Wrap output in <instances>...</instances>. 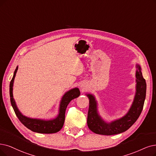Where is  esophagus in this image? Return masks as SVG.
Wrapping results in <instances>:
<instances>
[{"instance_id":"obj_1","label":"esophagus","mask_w":156,"mask_h":156,"mask_svg":"<svg viewBox=\"0 0 156 156\" xmlns=\"http://www.w3.org/2000/svg\"><path fill=\"white\" fill-rule=\"evenodd\" d=\"M84 85H83V84H82L81 86H80V88H84Z\"/></svg>"}]
</instances>
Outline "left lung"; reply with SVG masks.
<instances>
[{
	"label": "left lung",
	"mask_w": 156,
	"mask_h": 156,
	"mask_svg": "<svg viewBox=\"0 0 156 156\" xmlns=\"http://www.w3.org/2000/svg\"><path fill=\"white\" fill-rule=\"evenodd\" d=\"M136 84L134 100L127 113L122 117L111 122L105 121L99 113L98 102L95 95L91 93H86L90 103L87 124L92 132L107 136L120 134L126 131L138 120L144 105L147 84L143 77L140 65L136 64Z\"/></svg>",
	"instance_id": "1"
}]
</instances>
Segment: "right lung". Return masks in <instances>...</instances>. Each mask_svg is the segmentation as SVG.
I'll list each match as a JSON object with an SVG mask.
<instances>
[{
	"instance_id": "obj_1",
	"label": "right lung",
	"mask_w": 156,
	"mask_h": 156,
	"mask_svg": "<svg viewBox=\"0 0 156 156\" xmlns=\"http://www.w3.org/2000/svg\"><path fill=\"white\" fill-rule=\"evenodd\" d=\"M17 66L14 72L13 77L12 78L9 84V95L10 101L12 107H13L15 113L19 120L27 129L33 132L41 134H52L55 133L62 129L65 119V111L67 105L72 100L77 98L80 94V90L78 88H73L65 93L62 97L59 105L58 114L54 118L49 120L41 119V118H30L23 115L18 108L16 102L13 98V90L14 80L16 73L18 70Z\"/></svg>"
}]
</instances>
